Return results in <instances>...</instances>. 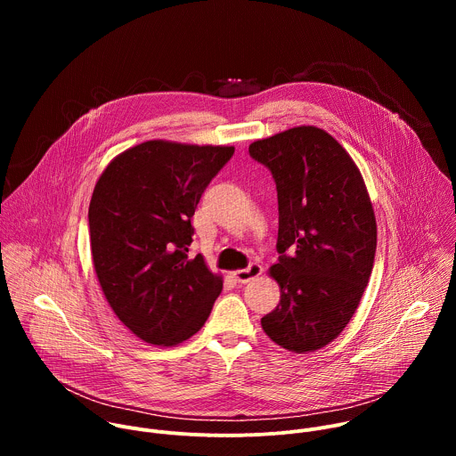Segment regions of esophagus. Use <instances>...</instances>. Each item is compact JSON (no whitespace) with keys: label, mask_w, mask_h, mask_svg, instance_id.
Instances as JSON below:
<instances>
[{"label":"esophagus","mask_w":456,"mask_h":456,"mask_svg":"<svg viewBox=\"0 0 456 456\" xmlns=\"http://www.w3.org/2000/svg\"><path fill=\"white\" fill-rule=\"evenodd\" d=\"M262 273H264L262 265L250 264L247 269H238V271H234V273H232V278H234V281H238V283H248L250 280H254V278H257V276H262Z\"/></svg>","instance_id":"1"}]
</instances>
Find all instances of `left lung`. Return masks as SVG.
Wrapping results in <instances>:
<instances>
[{"label":"left lung","mask_w":456,"mask_h":456,"mask_svg":"<svg viewBox=\"0 0 456 456\" xmlns=\"http://www.w3.org/2000/svg\"><path fill=\"white\" fill-rule=\"evenodd\" d=\"M278 189L280 305L264 332L294 354L330 345L350 322L377 248L370 194L348 151L321 127L296 126L248 146Z\"/></svg>","instance_id":"1"}]
</instances>
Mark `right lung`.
<instances>
[{
    "label": "right lung",
    "mask_w": 456,
    "mask_h": 456,
    "mask_svg": "<svg viewBox=\"0 0 456 456\" xmlns=\"http://www.w3.org/2000/svg\"><path fill=\"white\" fill-rule=\"evenodd\" d=\"M232 146L146 141L99 176L88 209L94 269L124 327L157 346L197 334L222 292V274L189 256L191 218Z\"/></svg>",
    "instance_id": "right-lung-1"
}]
</instances>
